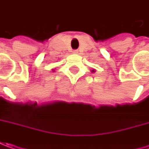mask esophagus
<instances>
[{
	"label": "esophagus",
	"instance_id": "esophagus-1",
	"mask_svg": "<svg viewBox=\"0 0 149 149\" xmlns=\"http://www.w3.org/2000/svg\"><path fill=\"white\" fill-rule=\"evenodd\" d=\"M73 53H79V50H77V49H75V50H73Z\"/></svg>",
	"mask_w": 149,
	"mask_h": 149
}]
</instances>
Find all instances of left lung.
Instances as JSON below:
<instances>
[{"instance_id": "8db88e82", "label": "left lung", "mask_w": 149, "mask_h": 149, "mask_svg": "<svg viewBox=\"0 0 149 149\" xmlns=\"http://www.w3.org/2000/svg\"><path fill=\"white\" fill-rule=\"evenodd\" d=\"M92 72H95V70H92Z\"/></svg>"}]
</instances>
